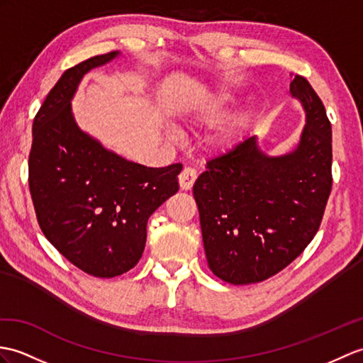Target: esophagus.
<instances>
[{
  "label": "esophagus",
  "mask_w": 363,
  "mask_h": 363,
  "mask_svg": "<svg viewBox=\"0 0 363 363\" xmlns=\"http://www.w3.org/2000/svg\"><path fill=\"white\" fill-rule=\"evenodd\" d=\"M196 172L190 167H185L184 170L179 174V185L182 190H190L193 187V184L196 181Z\"/></svg>",
  "instance_id": "obj_1"
}]
</instances>
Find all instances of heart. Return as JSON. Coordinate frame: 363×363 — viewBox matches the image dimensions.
I'll list each match as a JSON object with an SVG mask.
<instances>
[{"label":"heart","mask_w":363,"mask_h":363,"mask_svg":"<svg viewBox=\"0 0 363 363\" xmlns=\"http://www.w3.org/2000/svg\"><path fill=\"white\" fill-rule=\"evenodd\" d=\"M230 104V96L229 94H220L208 100L207 104L199 106L198 111L195 113V117L199 121L204 122H213L218 117H221L224 111ZM242 133V123L240 119H233L223 125L220 130H218L210 142L212 145L218 150H232L237 145Z\"/></svg>","instance_id":"b5f03b06"}]
</instances>
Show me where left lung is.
I'll return each mask as SVG.
<instances>
[{
	"label": "left lung",
	"mask_w": 363,
	"mask_h": 363,
	"mask_svg": "<svg viewBox=\"0 0 363 363\" xmlns=\"http://www.w3.org/2000/svg\"><path fill=\"white\" fill-rule=\"evenodd\" d=\"M291 96L306 113L298 145L267 156L257 136L207 162L193 185L210 271L232 284L267 280L291 264L322 223L333 174V131L309 82L294 75Z\"/></svg>",
	"instance_id": "obj_1"
}]
</instances>
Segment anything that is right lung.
<instances>
[{"label": "right lung", "mask_w": 363, "mask_h": 363, "mask_svg": "<svg viewBox=\"0 0 363 363\" xmlns=\"http://www.w3.org/2000/svg\"><path fill=\"white\" fill-rule=\"evenodd\" d=\"M117 50L66 69L32 125L29 189L49 242L83 272L113 278L138 264L155 210L179 190L181 164L126 161L79 128L71 100L83 75Z\"/></svg>", "instance_id": "obj_1"}]
</instances>
